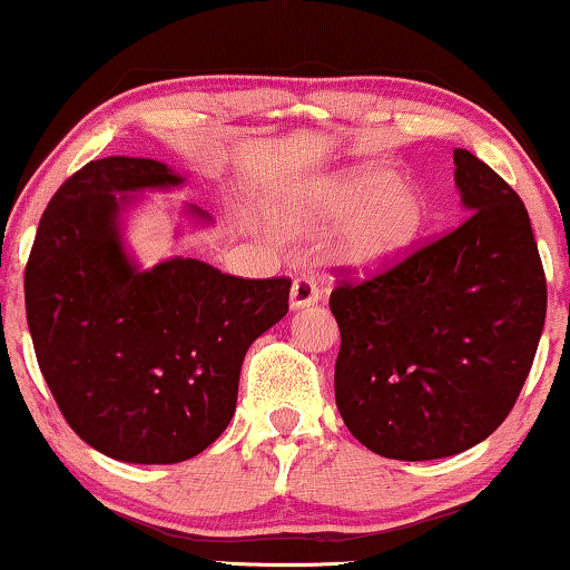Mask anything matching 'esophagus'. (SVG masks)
I'll return each instance as SVG.
<instances>
[{"mask_svg":"<svg viewBox=\"0 0 570 570\" xmlns=\"http://www.w3.org/2000/svg\"><path fill=\"white\" fill-rule=\"evenodd\" d=\"M322 298V293H318V285L314 277H298L293 283V291H291V306L293 308H303V306H311V303H316Z\"/></svg>","mask_w":570,"mask_h":570,"instance_id":"esophagus-1","label":"esophagus"}]
</instances>
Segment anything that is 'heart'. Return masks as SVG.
I'll list each match as a JSON object with an SVG mask.
<instances>
[{
    "label": "heart",
    "instance_id": "heart-1",
    "mask_svg": "<svg viewBox=\"0 0 570 570\" xmlns=\"http://www.w3.org/2000/svg\"><path fill=\"white\" fill-rule=\"evenodd\" d=\"M293 228L340 225L332 254L342 267L379 272L392 267L415 246L425 205L415 186L394 170L368 166L308 184L295 194L285 215Z\"/></svg>",
    "mask_w": 570,
    "mask_h": 570
}]
</instances>
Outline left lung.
I'll return each mask as SVG.
<instances>
[{"label":"left lung","instance_id":"obj_1","mask_svg":"<svg viewBox=\"0 0 570 570\" xmlns=\"http://www.w3.org/2000/svg\"><path fill=\"white\" fill-rule=\"evenodd\" d=\"M454 166L464 223L365 279L337 269L330 295L340 415L402 462L459 454L509 417L548 311L524 202L472 153Z\"/></svg>","mask_w":570,"mask_h":570}]
</instances>
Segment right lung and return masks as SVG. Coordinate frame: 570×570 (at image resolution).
Segmentation results:
<instances>
[{
	"label": "right lung",
	"mask_w": 570,
	"mask_h": 570,
	"mask_svg": "<svg viewBox=\"0 0 570 570\" xmlns=\"http://www.w3.org/2000/svg\"><path fill=\"white\" fill-rule=\"evenodd\" d=\"M178 184L158 160H90L43 209L26 264L46 384L69 428L119 462L205 451L236 412L246 350L287 314L291 277L244 279L181 256L139 272L127 259L116 194Z\"/></svg>",
	"instance_id": "add662e5"
}]
</instances>
